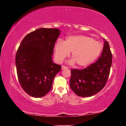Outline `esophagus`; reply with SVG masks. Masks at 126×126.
I'll return each mask as SVG.
<instances>
[{"mask_svg":"<svg viewBox=\"0 0 126 126\" xmlns=\"http://www.w3.org/2000/svg\"><path fill=\"white\" fill-rule=\"evenodd\" d=\"M68 67H67V66L65 65H62V69H68Z\"/></svg>","mask_w":126,"mask_h":126,"instance_id":"esophagus-1","label":"esophagus"}]
</instances>
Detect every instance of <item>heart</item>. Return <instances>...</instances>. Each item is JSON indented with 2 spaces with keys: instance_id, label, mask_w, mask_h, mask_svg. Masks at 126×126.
<instances>
[{
  "instance_id": "b5f03b06",
  "label": "heart",
  "mask_w": 126,
  "mask_h": 126,
  "mask_svg": "<svg viewBox=\"0 0 126 126\" xmlns=\"http://www.w3.org/2000/svg\"><path fill=\"white\" fill-rule=\"evenodd\" d=\"M103 49V45L88 36H69L65 41L59 40L54 48L55 60L61 63L72 52L71 63L77 62L78 66L86 67L95 60Z\"/></svg>"
}]
</instances>
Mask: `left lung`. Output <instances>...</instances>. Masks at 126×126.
I'll return each mask as SVG.
<instances>
[{
	"label": "left lung",
	"mask_w": 126,
	"mask_h": 126,
	"mask_svg": "<svg viewBox=\"0 0 126 126\" xmlns=\"http://www.w3.org/2000/svg\"><path fill=\"white\" fill-rule=\"evenodd\" d=\"M112 62L108 42L104 40L102 54L95 63L82 69H72L70 87L80 97H91L98 93L107 82Z\"/></svg>",
	"instance_id": "obj_1"
}]
</instances>
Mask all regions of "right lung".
I'll list each match as a JSON object with an SVG mask.
<instances>
[{
  "mask_svg": "<svg viewBox=\"0 0 126 126\" xmlns=\"http://www.w3.org/2000/svg\"><path fill=\"white\" fill-rule=\"evenodd\" d=\"M60 31L39 28L23 38L17 50L16 64L21 87L34 97L46 95L61 65L53 62L52 55Z\"/></svg>",
  "mask_w": 126,
  "mask_h": 126,
  "instance_id": "right-lung-1",
  "label": "right lung"
}]
</instances>
